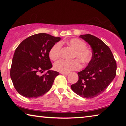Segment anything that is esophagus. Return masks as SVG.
Segmentation results:
<instances>
[{"label": "esophagus", "mask_w": 126, "mask_h": 126, "mask_svg": "<svg viewBox=\"0 0 126 126\" xmlns=\"http://www.w3.org/2000/svg\"><path fill=\"white\" fill-rule=\"evenodd\" d=\"M62 75H65V76H68L69 75L68 73H61Z\"/></svg>", "instance_id": "1"}]
</instances>
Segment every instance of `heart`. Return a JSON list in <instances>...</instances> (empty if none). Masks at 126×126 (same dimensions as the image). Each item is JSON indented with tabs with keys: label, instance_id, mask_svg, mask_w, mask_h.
<instances>
[{
	"label": "heart",
	"instance_id": "heart-1",
	"mask_svg": "<svg viewBox=\"0 0 126 126\" xmlns=\"http://www.w3.org/2000/svg\"><path fill=\"white\" fill-rule=\"evenodd\" d=\"M66 44L75 50L73 58H77L82 64H86L91 61L92 58L91 51L86 47L85 43L78 38H72L67 41ZM62 45L60 42L55 44L49 51V57L51 60H56L61 55ZM80 64L78 60L71 61L61 60L56 62L54 65L55 70L61 73H69L80 68Z\"/></svg>",
	"mask_w": 126,
	"mask_h": 126
}]
</instances>
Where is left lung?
<instances>
[{"instance_id":"8db88e82","label":"left lung","mask_w":126,"mask_h":126,"mask_svg":"<svg viewBox=\"0 0 126 126\" xmlns=\"http://www.w3.org/2000/svg\"><path fill=\"white\" fill-rule=\"evenodd\" d=\"M79 37L90 45L92 56L87 66L78 72V81L71 89L81 97L92 99L102 94L114 79L116 63L109 47L101 39L91 34Z\"/></svg>"}]
</instances>
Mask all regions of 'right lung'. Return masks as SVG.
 <instances>
[{"label":"right lung","instance_id":"1","mask_svg":"<svg viewBox=\"0 0 126 126\" xmlns=\"http://www.w3.org/2000/svg\"><path fill=\"white\" fill-rule=\"evenodd\" d=\"M46 33L34 34L23 40L15 50L10 70V77L15 88L20 95L27 98L38 97L47 92L59 73L52 68L49 51L60 41ZM48 72L39 77L38 73Z\"/></svg>","mask_w":126,"mask_h":126}]
</instances>
